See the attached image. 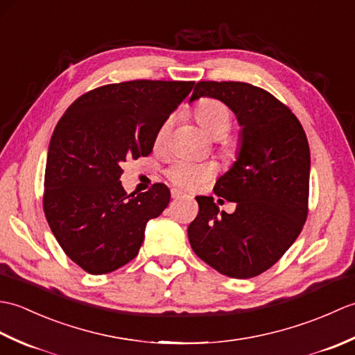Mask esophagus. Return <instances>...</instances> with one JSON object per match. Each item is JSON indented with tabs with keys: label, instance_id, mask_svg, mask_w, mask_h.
<instances>
[{
	"label": "esophagus",
	"instance_id": "esophagus-1",
	"mask_svg": "<svg viewBox=\"0 0 355 355\" xmlns=\"http://www.w3.org/2000/svg\"><path fill=\"white\" fill-rule=\"evenodd\" d=\"M171 195H172V198H182V197H184V193L182 191H178V189H172Z\"/></svg>",
	"mask_w": 355,
	"mask_h": 355
}]
</instances>
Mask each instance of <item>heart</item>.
I'll use <instances>...</instances> for the list:
<instances>
[{"label": "heart", "instance_id": "heart-1", "mask_svg": "<svg viewBox=\"0 0 355 355\" xmlns=\"http://www.w3.org/2000/svg\"><path fill=\"white\" fill-rule=\"evenodd\" d=\"M193 117L197 123L207 132L210 137L221 139L229 132L233 122V116L230 108L221 101L216 99H201L193 108ZM171 122H164L157 132V143L160 145L168 137ZM215 175L214 163H195L180 160L175 162L168 171V177L171 182L183 187V189H197L201 184L209 182Z\"/></svg>", "mask_w": 355, "mask_h": 355}]
</instances>
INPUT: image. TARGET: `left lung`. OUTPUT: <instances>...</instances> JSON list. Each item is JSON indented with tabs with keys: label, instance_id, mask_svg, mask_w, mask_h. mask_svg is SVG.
<instances>
[{
	"label": "left lung",
	"instance_id": "left-lung-1",
	"mask_svg": "<svg viewBox=\"0 0 355 355\" xmlns=\"http://www.w3.org/2000/svg\"><path fill=\"white\" fill-rule=\"evenodd\" d=\"M200 97L224 102L241 126L236 160L214 187L236 210L220 212L214 197H197L187 236L195 254L221 275L254 277L281 259L304 227L310 146L297 117L266 89L202 80L189 103Z\"/></svg>",
	"mask_w": 355,
	"mask_h": 355
}]
</instances>
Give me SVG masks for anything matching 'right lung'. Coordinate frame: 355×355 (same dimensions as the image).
<instances>
[{"mask_svg": "<svg viewBox=\"0 0 355 355\" xmlns=\"http://www.w3.org/2000/svg\"><path fill=\"white\" fill-rule=\"evenodd\" d=\"M195 82L130 80L74 101L50 139L44 214L69 258L92 275L111 273L137 256L149 220L171 192L155 183L126 195V160L153 153L157 132Z\"/></svg>", "mask_w": 355, "mask_h": 355, "instance_id": "add662e5", "label": "right lung"}]
</instances>
